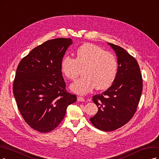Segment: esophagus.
Wrapping results in <instances>:
<instances>
[{
    "instance_id": "34e87169",
    "label": "esophagus",
    "mask_w": 159,
    "mask_h": 159,
    "mask_svg": "<svg viewBox=\"0 0 159 159\" xmlns=\"http://www.w3.org/2000/svg\"><path fill=\"white\" fill-rule=\"evenodd\" d=\"M77 101L78 102H84V98H83L81 96H78L77 97Z\"/></svg>"
}]
</instances>
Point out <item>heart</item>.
I'll use <instances>...</instances> for the list:
<instances>
[{"instance_id": "1", "label": "heart", "mask_w": 159, "mask_h": 159, "mask_svg": "<svg viewBox=\"0 0 159 159\" xmlns=\"http://www.w3.org/2000/svg\"><path fill=\"white\" fill-rule=\"evenodd\" d=\"M76 58L65 56L61 60V70L66 78L75 80L83 69V76L70 85V90L79 94H86L95 87L104 90L114 83L117 73L114 55L93 43H85L75 53Z\"/></svg>"}]
</instances>
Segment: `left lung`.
Instances as JSON below:
<instances>
[{
    "label": "left lung",
    "instance_id": "1",
    "mask_svg": "<svg viewBox=\"0 0 159 159\" xmlns=\"http://www.w3.org/2000/svg\"><path fill=\"white\" fill-rule=\"evenodd\" d=\"M117 57V73L108 89L93 96L98 111L90 120L97 129L116 130L135 114L143 90V79L136 59L120 46L108 43Z\"/></svg>",
    "mask_w": 159,
    "mask_h": 159
}]
</instances>
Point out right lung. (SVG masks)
<instances>
[{"mask_svg":"<svg viewBox=\"0 0 159 159\" xmlns=\"http://www.w3.org/2000/svg\"><path fill=\"white\" fill-rule=\"evenodd\" d=\"M70 38L48 40L33 49L18 66L13 93L18 110L27 124L42 133L57 127L76 96L67 93L61 70Z\"/></svg>","mask_w":159,"mask_h":159,"instance_id":"add662e5","label":"right lung"}]
</instances>
